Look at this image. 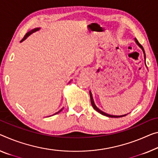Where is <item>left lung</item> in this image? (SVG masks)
Listing matches in <instances>:
<instances>
[{
    "label": "left lung",
    "mask_w": 158,
    "mask_h": 158,
    "mask_svg": "<svg viewBox=\"0 0 158 158\" xmlns=\"http://www.w3.org/2000/svg\"><path fill=\"white\" fill-rule=\"evenodd\" d=\"M135 42H136L137 44H138V46H139V47L143 50V54H144V59H145V51H144V49H143V47L142 46L140 45V44L138 42V40H136V39H135ZM89 96H90V101H91L92 106H93V107L94 108V110H96L97 111H98V112H99V114H102V115H104V116H108V117H111V118L122 117V116H124L127 115V114H125V115H121V116H114V115L108 114L104 112V111H102V110H99V108L97 107V106L95 105V104H94V100H93V95H92V93H91L90 91H89Z\"/></svg>",
    "instance_id": "left-lung-1"
}]
</instances>
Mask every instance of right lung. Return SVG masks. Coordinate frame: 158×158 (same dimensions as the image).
<instances>
[{
    "label": "right lung",
    "instance_id": "right-lung-1",
    "mask_svg": "<svg viewBox=\"0 0 158 158\" xmlns=\"http://www.w3.org/2000/svg\"><path fill=\"white\" fill-rule=\"evenodd\" d=\"M40 28H35V29H33V30H30V31H28V32L26 34V35H25V37H24V38L23 39V40H21V42H23V41H24V40H26V39L27 38V37H29V36H30V35H31V34H32V33H34V32H35V31H38L39 30H40ZM63 110H64V108H62L61 109V110H59V111H58V112H56V114H53V115H55V114H58V113H59L60 112V111H61Z\"/></svg>",
    "mask_w": 158,
    "mask_h": 158
}]
</instances>
